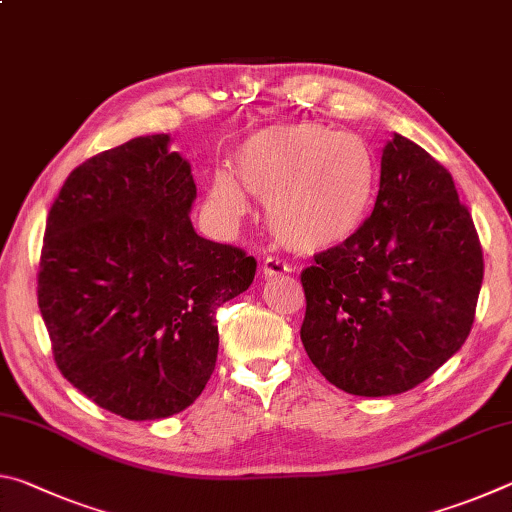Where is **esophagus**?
<instances>
[{"label":"esophagus","instance_id":"1","mask_svg":"<svg viewBox=\"0 0 512 512\" xmlns=\"http://www.w3.org/2000/svg\"><path fill=\"white\" fill-rule=\"evenodd\" d=\"M291 268L277 257H266L262 262V275L264 277H277V275H287Z\"/></svg>","mask_w":512,"mask_h":512}]
</instances>
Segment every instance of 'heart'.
Here are the masks:
<instances>
[{"label": "heart", "instance_id": "1", "mask_svg": "<svg viewBox=\"0 0 512 512\" xmlns=\"http://www.w3.org/2000/svg\"><path fill=\"white\" fill-rule=\"evenodd\" d=\"M235 171L237 176L228 169L214 173V210L228 219L244 214V184L266 203V225L277 244L300 255L350 244L366 225L379 189L368 144L320 124L271 126L250 135L235 153Z\"/></svg>", "mask_w": 512, "mask_h": 512}]
</instances>
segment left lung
Segmentation results:
<instances>
[{
	"label": "left lung",
	"instance_id": "1",
	"mask_svg": "<svg viewBox=\"0 0 512 512\" xmlns=\"http://www.w3.org/2000/svg\"><path fill=\"white\" fill-rule=\"evenodd\" d=\"M300 339L329 384L361 397L411 391L461 350L483 250L452 173L402 135L384 146L375 210L300 273Z\"/></svg>",
	"mask_w": 512,
	"mask_h": 512
}]
</instances>
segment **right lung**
<instances>
[{
    "instance_id": "add662e5",
    "label": "right lung",
    "mask_w": 512,
    "mask_h": 512,
    "mask_svg": "<svg viewBox=\"0 0 512 512\" xmlns=\"http://www.w3.org/2000/svg\"><path fill=\"white\" fill-rule=\"evenodd\" d=\"M192 167L146 135L69 173L47 216L38 307L58 370L126 420H160L203 393L216 309L244 293L255 257L196 235Z\"/></svg>"
}]
</instances>
